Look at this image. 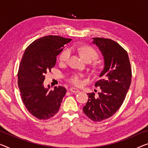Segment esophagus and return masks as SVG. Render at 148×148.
Wrapping results in <instances>:
<instances>
[{
	"mask_svg": "<svg viewBox=\"0 0 148 148\" xmlns=\"http://www.w3.org/2000/svg\"><path fill=\"white\" fill-rule=\"evenodd\" d=\"M69 90L71 91V92H73V93H77V92H79V90L77 89L76 88H73V87H71L69 88Z\"/></svg>",
	"mask_w": 148,
	"mask_h": 148,
	"instance_id": "34e87169",
	"label": "esophagus"
}]
</instances>
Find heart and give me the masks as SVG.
<instances>
[{
  "label": "heart",
  "instance_id": "heart-1",
  "mask_svg": "<svg viewBox=\"0 0 148 148\" xmlns=\"http://www.w3.org/2000/svg\"><path fill=\"white\" fill-rule=\"evenodd\" d=\"M79 53L84 60L86 61H92L98 57V53L96 50L92 47L90 46H83L79 49ZM70 55V52L68 50L63 51L59 56L58 60L60 63L67 62ZM69 81L72 84L75 86H80L83 83L82 81V76L79 75H75L71 77Z\"/></svg>",
  "mask_w": 148,
  "mask_h": 148
}]
</instances>
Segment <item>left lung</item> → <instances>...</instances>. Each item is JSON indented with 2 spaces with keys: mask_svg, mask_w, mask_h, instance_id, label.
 Returning a JSON list of instances; mask_svg holds the SVG:
<instances>
[{
  "mask_svg": "<svg viewBox=\"0 0 148 148\" xmlns=\"http://www.w3.org/2000/svg\"><path fill=\"white\" fill-rule=\"evenodd\" d=\"M104 56V65L95 83L101 91L95 96L87 94L88 99L83 107L85 115L94 122L112 116L120 108L132 81V68L127 51L115 41L108 38H93Z\"/></svg>",
  "mask_w": 148,
  "mask_h": 148,
  "instance_id": "1",
  "label": "left lung"
}]
</instances>
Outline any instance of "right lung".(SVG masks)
I'll use <instances>...</instances> for the list:
<instances>
[{"instance_id": "1", "label": "right lung", "mask_w": 148, "mask_h": 148, "mask_svg": "<svg viewBox=\"0 0 148 148\" xmlns=\"http://www.w3.org/2000/svg\"><path fill=\"white\" fill-rule=\"evenodd\" d=\"M71 39L58 36H47L29 44L20 61L18 71L22 102L28 112L39 120H48L60 109L66 88L61 86L49 90L43 83L45 74L56 65L57 56Z\"/></svg>"}]
</instances>
